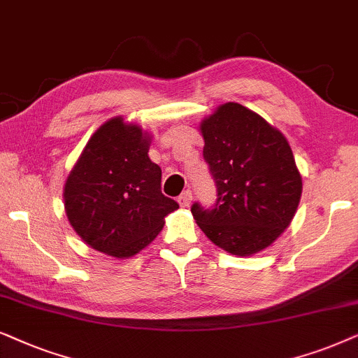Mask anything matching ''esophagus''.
Wrapping results in <instances>:
<instances>
[{"instance_id": "obj_1", "label": "esophagus", "mask_w": 358, "mask_h": 358, "mask_svg": "<svg viewBox=\"0 0 358 358\" xmlns=\"http://www.w3.org/2000/svg\"><path fill=\"white\" fill-rule=\"evenodd\" d=\"M176 201H178L180 206H183V208L189 206V203H192V192H189V189H185V192L180 194Z\"/></svg>"}]
</instances>
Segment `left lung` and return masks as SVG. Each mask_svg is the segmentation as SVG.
Wrapping results in <instances>:
<instances>
[{"mask_svg": "<svg viewBox=\"0 0 358 358\" xmlns=\"http://www.w3.org/2000/svg\"><path fill=\"white\" fill-rule=\"evenodd\" d=\"M203 157L216 201L192 213L201 231L232 255L268 247L289 226L301 198V175L280 131L239 103H226L201 124Z\"/></svg>", "mask_w": 358, "mask_h": 358, "instance_id": "obj_1", "label": "left lung"}]
</instances>
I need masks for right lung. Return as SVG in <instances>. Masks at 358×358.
<instances>
[{
    "mask_svg": "<svg viewBox=\"0 0 358 358\" xmlns=\"http://www.w3.org/2000/svg\"><path fill=\"white\" fill-rule=\"evenodd\" d=\"M147 152L141 127L114 117L92 136L69 175L66 216L93 249L117 259L136 255L178 208L162 193V170Z\"/></svg>",
    "mask_w": 358,
    "mask_h": 358,
    "instance_id": "obj_1",
    "label": "right lung"
}]
</instances>
